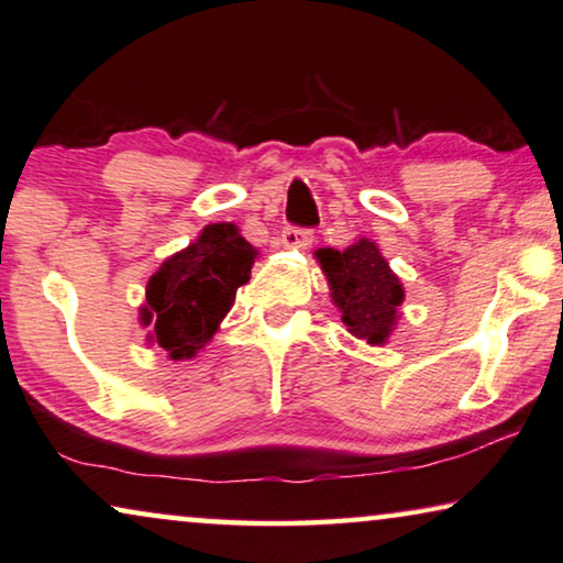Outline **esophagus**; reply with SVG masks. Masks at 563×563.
<instances>
[{
  "label": "esophagus",
  "instance_id": "34e87169",
  "mask_svg": "<svg viewBox=\"0 0 563 563\" xmlns=\"http://www.w3.org/2000/svg\"><path fill=\"white\" fill-rule=\"evenodd\" d=\"M314 233L309 228H299V225H287L282 231V243L287 249H307L312 243Z\"/></svg>",
  "mask_w": 563,
  "mask_h": 563
}]
</instances>
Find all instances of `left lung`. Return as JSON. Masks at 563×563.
<instances>
[{
  "mask_svg": "<svg viewBox=\"0 0 563 563\" xmlns=\"http://www.w3.org/2000/svg\"><path fill=\"white\" fill-rule=\"evenodd\" d=\"M317 258L347 330L371 345H380L396 324L404 287L376 243L363 239L345 251L320 249Z\"/></svg>",
  "mask_w": 563,
  "mask_h": 563,
  "instance_id": "1",
  "label": "left lung"
}]
</instances>
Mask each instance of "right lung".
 Returning <instances> with one entry per match:
<instances>
[{
	"instance_id": "1",
	"label": "right lung",
	"mask_w": 563,
	"mask_h": 563,
	"mask_svg": "<svg viewBox=\"0 0 563 563\" xmlns=\"http://www.w3.org/2000/svg\"><path fill=\"white\" fill-rule=\"evenodd\" d=\"M254 258L256 249L233 223L202 228L192 246L167 258L150 279L144 322L154 317L152 342L173 361L198 353L249 282Z\"/></svg>"
}]
</instances>
